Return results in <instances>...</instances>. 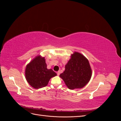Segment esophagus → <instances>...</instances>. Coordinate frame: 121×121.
Instances as JSON below:
<instances>
[{"label": "esophagus", "mask_w": 121, "mask_h": 121, "mask_svg": "<svg viewBox=\"0 0 121 121\" xmlns=\"http://www.w3.org/2000/svg\"><path fill=\"white\" fill-rule=\"evenodd\" d=\"M57 75H58V76H59L60 75V71H58V72H57Z\"/></svg>", "instance_id": "1"}]
</instances>
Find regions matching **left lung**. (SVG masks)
<instances>
[{
	"instance_id": "left-lung-1",
	"label": "left lung",
	"mask_w": 121,
	"mask_h": 121,
	"mask_svg": "<svg viewBox=\"0 0 121 121\" xmlns=\"http://www.w3.org/2000/svg\"><path fill=\"white\" fill-rule=\"evenodd\" d=\"M92 76L89 62L83 54L74 52L65 65V70L60 75L69 89L82 88L88 83Z\"/></svg>"
}]
</instances>
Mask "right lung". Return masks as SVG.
Instances as JSON below:
<instances>
[{"label": "right lung", "mask_w": 121, "mask_h": 121, "mask_svg": "<svg viewBox=\"0 0 121 121\" xmlns=\"http://www.w3.org/2000/svg\"><path fill=\"white\" fill-rule=\"evenodd\" d=\"M25 74L29 85L35 89L47 86L50 79L57 75L52 69L47 68L45 57L40 55L26 65Z\"/></svg>", "instance_id": "obj_1"}]
</instances>
